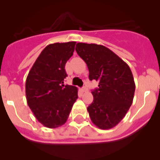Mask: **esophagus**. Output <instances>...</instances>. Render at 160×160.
Listing matches in <instances>:
<instances>
[{"instance_id":"1","label":"esophagus","mask_w":160,"mask_h":160,"mask_svg":"<svg viewBox=\"0 0 160 160\" xmlns=\"http://www.w3.org/2000/svg\"><path fill=\"white\" fill-rule=\"evenodd\" d=\"M81 90L82 91V92H86V91L87 90V88L86 87H82V88L81 89Z\"/></svg>"}]
</instances>
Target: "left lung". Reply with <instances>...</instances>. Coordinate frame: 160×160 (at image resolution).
Returning a JSON list of instances; mask_svg holds the SVG:
<instances>
[{"label": "left lung", "instance_id": "obj_1", "mask_svg": "<svg viewBox=\"0 0 160 160\" xmlns=\"http://www.w3.org/2000/svg\"><path fill=\"white\" fill-rule=\"evenodd\" d=\"M75 50L87 63L90 81L98 82V88L92 91L93 102L87 107L90 119L100 129H111L125 117L132 104L135 90L132 72L104 46L81 42Z\"/></svg>", "mask_w": 160, "mask_h": 160}]
</instances>
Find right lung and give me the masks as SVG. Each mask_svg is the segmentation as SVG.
<instances>
[{"instance_id":"right-lung-1","label":"right lung","mask_w":160,"mask_h":160,"mask_svg":"<svg viewBox=\"0 0 160 160\" xmlns=\"http://www.w3.org/2000/svg\"><path fill=\"white\" fill-rule=\"evenodd\" d=\"M75 42L48 45L38 56L26 78L28 106L38 122L48 128L65 123L78 97V88L64 85L65 66Z\"/></svg>"}]
</instances>
